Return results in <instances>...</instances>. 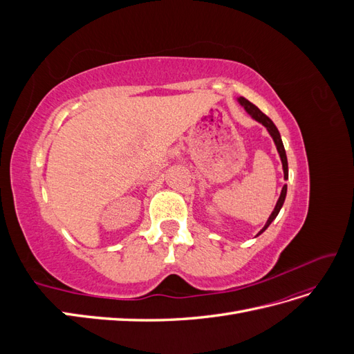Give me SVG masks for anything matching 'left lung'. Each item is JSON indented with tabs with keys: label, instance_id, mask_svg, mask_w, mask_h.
<instances>
[{
	"label": "left lung",
	"instance_id": "1",
	"mask_svg": "<svg viewBox=\"0 0 354 354\" xmlns=\"http://www.w3.org/2000/svg\"><path fill=\"white\" fill-rule=\"evenodd\" d=\"M239 103L243 106L245 108V111L248 112L255 121H259V122H261L266 128H267V131L270 133V136L273 137V140H274V145H276V147H277V152H279V155H281V160H282V167H283V177H285V180L288 178V159H286V153H285V147H283V143H282V138H281V134H279V131H277V128H276V125L272 122V120L267 115H264L259 108H257L255 104H252L250 100H246L245 97H241L239 99ZM285 196H286V185L282 187V192H281V196H279V201H277V203H276V207H274V209H273V212H272V216L269 217V220H267V223H266V226L261 229V232L259 233V234H261L267 227L270 226V223L276 218V216L277 214H279V211H281V208H282V205H283V202H285Z\"/></svg>",
	"mask_w": 354,
	"mask_h": 354
}]
</instances>
